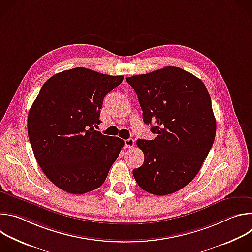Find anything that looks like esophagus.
I'll return each instance as SVG.
<instances>
[{"label":"esophagus","mask_w":252,"mask_h":252,"mask_svg":"<svg viewBox=\"0 0 252 252\" xmlns=\"http://www.w3.org/2000/svg\"><path fill=\"white\" fill-rule=\"evenodd\" d=\"M126 80H125V81L123 82L122 87L124 88V87H126ZM125 145H126V147H128V148H131V147L134 146V139H132L131 134L129 135V138H127V139L125 140Z\"/></svg>","instance_id":"1"}]
</instances>
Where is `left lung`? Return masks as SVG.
I'll use <instances>...</instances> for the list:
<instances>
[{
    "label": "left lung",
    "instance_id": "obj_1",
    "mask_svg": "<svg viewBox=\"0 0 252 252\" xmlns=\"http://www.w3.org/2000/svg\"><path fill=\"white\" fill-rule=\"evenodd\" d=\"M123 80L75 67L42 87L29 112L28 134L35 159L59 189L83 194L104 183L124 141L97 125L104 96Z\"/></svg>",
    "mask_w": 252,
    "mask_h": 252
}]
</instances>
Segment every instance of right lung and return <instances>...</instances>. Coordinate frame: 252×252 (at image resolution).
Instances as JSON below:
<instances>
[{
    "mask_svg": "<svg viewBox=\"0 0 252 252\" xmlns=\"http://www.w3.org/2000/svg\"><path fill=\"white\" fill-rule=\"evenodd\" d=\"M126 82L155 133L154 139L138 143L145 161L132 170L135 182L152 194L173 193L195 177L213 145L217 122L209 94L200 80L175 66Z\"/></svg>",
    "mask_w": 252,
    "mask_h": 252,
    "instance_id": "obj_1",
    "label": "right lung"
}]
</instances>
